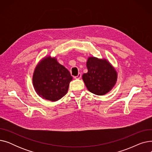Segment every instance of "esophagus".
<instances>
[{
    "instance_id": "esophagus-1",
    "label": "esophagus",
    "mask_w": 152,
    "mask_h": 152,
    "mask_svg": "<svg viewBox=\"0 0 152 152\" xmlns=\"http://www.w3.org/2000/svg\"><path fill=\"white\" fill-rule=\"evenodd\" d=\"M81 77V73H78L77 76H75V79H80Z\"/></svg>"
}]
</instances>
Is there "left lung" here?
I'll return each instance as SVG.
<instances>
[{"mask_svg": "<svg viewBox=\"0 0 152 152\" xmlns=\"http://www.w3.org/2000/svg\"><path fill=\"white\" fill-rule=\"evenodd\" d=\"M86 66L88 72L83 79L89 91L98 95L110 92L117 81V73L111 64L105 59L89 57Z\"/></svg>", "mask_w": 152, "mask_h": 152, "instance_id": "1", "label": "left lung"}]
</instances>
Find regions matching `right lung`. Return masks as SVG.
<instances>
[{"instance_id": "obj_1", "label": "right lung", "mask_w": 152, "mask_h": 152, "mask_svg": "<svg viewBox=\"0 0 152 152\" xmlns=\"http://www.w3.org/2000/svg\"><path fill=\"white\" fill-rule=\"evenodd\" d=\"M73 77L57 59L44 58L35 68L33 83L36 93L42 98L52 102L66 94Z\"/></svg>"}]
</instances>
